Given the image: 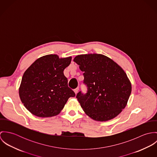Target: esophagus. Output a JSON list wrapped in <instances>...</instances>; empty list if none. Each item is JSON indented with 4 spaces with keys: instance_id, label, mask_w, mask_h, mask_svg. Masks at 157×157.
Segmentation results:
<instances>
[{
    "instance_id": "obj_1",
    "label": "esophagus",
    "mask_w": 157,
    "mask_h": 157,
    "mask_svg": "<svg viewBox=\"0 0 157 157\" xmlns=\"http://www.w3.org/2000/svg\"><path fill=\"white\" fill-rule=\"evenodd\" d=\"M78 90H79V88H77L76 89H75V90H74V92H75V94H77L78 93Z\"/></svg>"
}]
</instances>
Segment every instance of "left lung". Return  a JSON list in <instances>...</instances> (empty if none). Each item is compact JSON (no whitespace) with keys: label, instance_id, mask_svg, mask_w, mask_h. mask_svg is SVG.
I'll return each mask as SVG.
<instances>
[{"label":"left lung","instance_id":"1","mask_svg":"<svg viewBox=\"0 0 157 157\" xmlns=\"http://www.w3.org/2000/svg\"><path fill=\"white\" fill-rule=\"evenodd\" d=\"M83 71L86 94L77 98L92 119L106 121L116 117L126 107L132 85L124 70L111 59L100 54L78 55L74 59Z\"/></svg>","mask_w":157,"mask_h":157}]
</instances>
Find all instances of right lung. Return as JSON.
Instances as JSON below:
<instances>
[{"mask_svg":"<svg viewBox=\"0 0 157 157\" xmlns=\"http://www.w3.org/2000/svg\"><path fill=\"white\" fill-rule=\"evenodd\" d=\"M72 57L48 54L37 59L23 75L19 93L24 106L39 117L58 115L74 92L67 86L63 71Z\"/></svg>","mask_w":157,"mask_h":157,"instance_id":"right-lung-1","label":"right lung"}]
</instances>
